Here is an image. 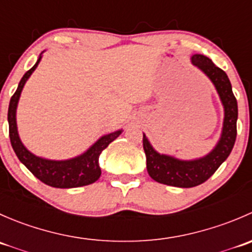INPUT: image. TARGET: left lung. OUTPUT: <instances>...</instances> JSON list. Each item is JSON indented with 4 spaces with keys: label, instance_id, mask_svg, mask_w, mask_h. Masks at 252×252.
Masks as SVG:
<instances>
[{
    "label": "left lung",
    "instance_id": "8db88e82",
    "mask_svg": "<svg viewBox=\"0 0 252 252\" xmlns=\"http://www.w3.org/2000/svg\"><path fill=\"white\" fill-rule=\"evenodd\" d=\"M190 61L215 85L224 110V118L220 140L207 155L200 158L180 159L169 155L159 154L144 134L142 145L146 155L147 173L157 183L177 188H192L205 183L228 158L236 139L238 103L229 78L225 72L204 55H192Z\"/></svg>",
    "mask_w": 252,
    "mask_h": 252
}]
</instances>
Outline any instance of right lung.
<instances>
[{
  "mask_svg": "<svg viewBox=\"0 0 252 252\" xmlns=\"http://www.w3.org/2000/svg\"><path fill=\"white\" fill-rule=\"evenodd\" d=\"M42 53L44 52L40 53L34 67L23 75L17 91L9 101L8 124L12 147H13L19 161L37 179L41 180L46 185H50L52 188H61V189H70V188H79L93 184L101 175V168L100 164H98V157H100L101 152L112 141L116 140L121 135L122 131H123L122 129L113 131V133L105 134L94 142L85 152L69 159H48L36 156L24 146V144L19 138L17 126L18 102H19L20 94H22L25 83L30 78V75L34 73V70L39 65L40 61H41Z\"/></svg>",
  "mask_w": 252,
  "mask_h": 252,
  "instance_id": "obj_1",
  "label": "right lung"
}]
</instances>
